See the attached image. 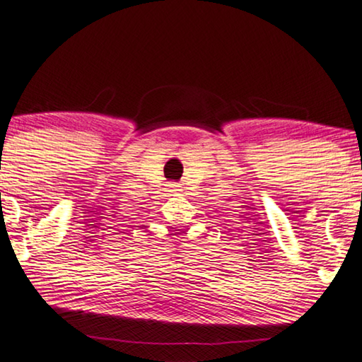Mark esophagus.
I'll list each match as a JSON object with an SVG mask.
<instances>
[{
    "label": "esophagus",
    "instance_id": "esophagus-1",
    "mask_svg": "<svg viewBox=\"0 0 362 362\" xmlns=\"http://www.w3.org/2000/svg\"><path fill=\"white\" fill-rule=\"evenodd\" d=\"M169 191L175 194V193H179V191H182V188L179 185H175V183H171V185H169Z\"/></svg>",
    "mask_w": 362,
    "mask_h": 362
}]
</instances>
